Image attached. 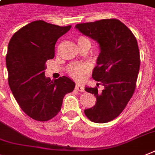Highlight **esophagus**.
<instances>
[{
  "mask_svg": "<svg viewBox=\"0 0 155 155\" xmlns=\"http://www.w3.org/2000/svg\"><path fill=\"white\" fill-rule=\"evenodd\" d=\"M76 91H79V92H83L84 91V87L83 85H81L80 83H76Z\"/></svg>",
  "mask_w": 155,
  "mask_h": 155,
  "instance_id": "1",
  "label": "esophagus"
}]
</instances>
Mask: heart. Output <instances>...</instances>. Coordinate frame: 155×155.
Returning a JSON list of instances; mask_svg holds the SVG:
<instances>
[{
  "instance_id": "heart-1",
  "label": "heart",
  "mask_w": 155,
  "mask_h": 155,
  "mask_svg": "<svg viewBox=\"0 0 155 155\" xmlns=\"http://www.w3.org/2000/svg\"><path fill=\"white\" fill-rule=\"evenodd\" d=\"M91 43L87 38L83 37H79L78 38V44L83 43ZM90 68V65L85 63H74L70 64L68 68V72L71 76L76 79H81L87 72Z\"/></svg>"
}]
</instances>
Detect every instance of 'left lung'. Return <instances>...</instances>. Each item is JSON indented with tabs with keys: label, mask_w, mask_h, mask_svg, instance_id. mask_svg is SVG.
I'll return each instance as SVG.
<instances>
[{
	"label": "left lung",
	"mask_w": 155,
	"mask_h": 155,
	"mask_svg": "<svg viewBox=\"0 0 155 155\" xmlns=\"http://www.w3.org/2000/svg\"><path fill=\"white\" fill-rule=\"evenodd\" d=\"M75 27L97 41L100 48L92 77L101 83L97 86L101 84L104 89L85 87L97 101L84 113L96 123L110 122L122 113L135 91L140 64L137 39L125 24L115 18L77 24Z\"/></svg>",
	"instance_id": "8db88e82"
}]
</instances>
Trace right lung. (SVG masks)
Segmentation results:
<instances>
[{
    "label": "right lung",
    "instance_id": "1",
    "mask_svg": "<svg viewBox=\"0 0 155 155\" xmlns=\"http://www.w3.org/2000/svg\"><path fill=\"white\" fill-rule=\"evenodd\" d=\"M71 25L59 26L42 20L34 21L18 30L8 46L6 66L13 96L24 112L37 121H48L57 115L64 95L76 83L62 76L45 77V63L54 57L58 39Z\"/></svg>",
    "mask_w": 155,
    "mask_h": 155
}]
</instances>
